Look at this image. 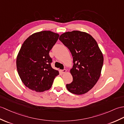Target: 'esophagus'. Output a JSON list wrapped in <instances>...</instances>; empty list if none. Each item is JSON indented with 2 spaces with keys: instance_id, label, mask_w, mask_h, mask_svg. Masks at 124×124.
<instances>
[{
  "instance_id": "obj_1",
  "label": "esophagus",
  "mask_w": 124,
  "mask_h": 124,
  "mask_svg": "<svg viewBox=\"0 0 124 124\" xmlns=\"http://www.w3.org/2000/svg\"><path fill=\"white\" fill-rule=\"evenodd\" d=\"M61 72L62 73H65L67 72V70H66V69H64V70H61Z\"/></svg>"
}]
</instances>
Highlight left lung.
<instances>
[{
    "label": "left lung",
    "instance_id": "obj_1",
    "mask_svg": "<svg viewBox=\"0 0 124 124\" xmlns=\"http://www.w3.org/2000/svg\"><path fill=\"white\" fill-rule=\"evenodd\" d=\"M59 39L73 57V65L70 70L73 81L66 85L67 89L76 94L87 93L101 74L103 57L98 45L90 34L79 31L64 33Z\"/></svg>",
    "mask_w": 124,
    "mask_h": 124
}]
</instances>
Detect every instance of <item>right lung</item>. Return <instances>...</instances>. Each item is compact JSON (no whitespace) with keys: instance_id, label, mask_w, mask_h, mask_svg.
Instances as JSON below:
<instances>
[{"instance_id":"add662e5","label":"right lung","mask_w":124,"mask_h":124,"mask_svg":"<svg viewBox=\"0 0 124 124\" xmlns=\"http://www.w3.org/2000/svg\"><path fill=\"white\" fill-rule=\"evenodd\" d=\"M59 34L50 31L33 34L25 40L17 56V70L26 87L36 92L50 89L59 71L51 67L49 52Z\"/></svg>"}]
</instances>
